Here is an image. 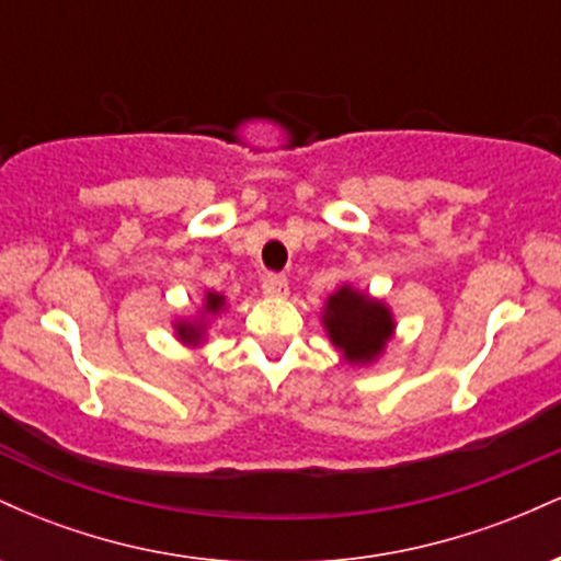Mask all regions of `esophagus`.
Masks as SVG:
<instances>
[{"label": "esophagus", "instance_id": "34e87169", "mask_svg": "<svg viewBox=\"0 0 561 561\" xmlns=\"http://www.w3.org/2000/svg\"><path fill=\"white\" fill-rule=\"evenodd\" d=\"M263 293L266 295H272V298H279V295H287V287H289V282H287V276L285 274H266L263 276Z\"/></svg>", "mask_w": 561, "mask_h": 561}]
</instances>
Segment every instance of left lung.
I'll return each mask as SVG.
<instances>
[{
	"instance_id": "8db88e82",
	"label": "left lung",
	"mask_w": 561,
	"mask_h": 561,
	"mask_svg": "<svg viewBox=\"0 0 561 561\" xmlns=\"http://www.w3.org/2000/svg\"><path fill=\"white\" fill-rule=\"evenodd\" d=\"M324 324L332 343L343 351L347 362L356 364L371 362L392 332L388 308L351 287L337 289L327 302Z\"/></svg>"
}]
</instances>
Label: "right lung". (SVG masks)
<instances>
[{
    "label": "right lung",
    "instance_id": "1",
    "mask_svg": "<svg viewBox=\"0 0 561 561\" xmlns=\"http://www.w3.org/2000/svg\"><path fill=\"white\" fill-rule=\"evenodd\" d=\"M205 300H208V302H205V306H208V311H218V308H221V302H224L221 295H214V293H208V298H205ZM179 337L186 340V343H197L199 327H179Z\"/></svg>",
    "mask_w": 561,
    "mask_h": 561
}]
</instances>
